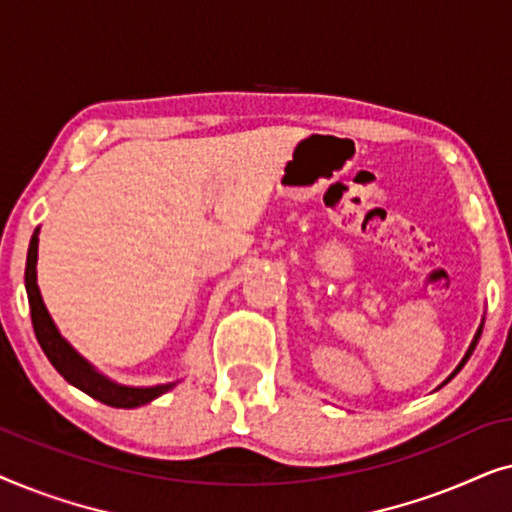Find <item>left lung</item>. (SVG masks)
Wrapping results in <instances>:
<instances>
[{
  "label": "left lung",
  "mask_w": 512,
  "mask_h": 512,
  "mask_svg": "<svg viewBox=\"0 0 512 512\" xmlns=\"http://www.w3.org/2000/svg\"><path fill=\"white\" fill-rule=\"evenodd\" d=\"M480 333H482V324H480V328H478V333H475V338H473V342H471V347H468V352L464 354V359H461V363H459V366H457V368H454V373H452L450 377H447V380H445L443 384H447V382H450V380H452V377H454V375H457V373H459V370L466 366V361H468V359H471V354H473V349H475V345H478V340H480Z\"/></svg>",
  "instance_id": "obj_1"
}]
</instances>
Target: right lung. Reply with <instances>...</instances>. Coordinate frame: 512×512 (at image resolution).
I'll return each mask as SVG.
<instances>
[{"label":"right lung","mask_w":512,"mask_h":512,"mask_svg":"<svg viewBox=\"0 0 512 512\" xmlns=\"http://www.w3.org/2000/svg\"><path fill=\"white\" fill-rule=\"evenodd\" d=\"M37 251H39V228L34 230L30 249H27V263H25V289L27 300H30V314H32V326L34 335H37L41 349L48 356V361L53 363V368L65 377L69 384H74L76 389H81L83 394L97 398L104 405L111 408H139V405L151 403L153 398L163 396L170 391L177 382L156 384V387H123V384L111 382L109 377L90 366L69 342L62 338L58 326L53 324L51 314H48L44 298H41L39 286H37Z\"/></svg>","instance_id":"right-lung-1"}]
</instances>
